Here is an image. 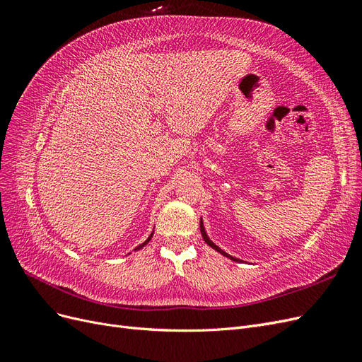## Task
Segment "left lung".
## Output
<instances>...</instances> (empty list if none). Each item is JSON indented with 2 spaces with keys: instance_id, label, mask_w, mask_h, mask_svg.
Listing matches in <instances>:
<instances>
[{
  "instance_id": "obj_1",
  "label": "left lung",
  "mask_w": 362,
  "mask_h": 362,
  "mask_svg": "<svg viewBox=\"0 0 362 362\" xmlns=\"http://www.w3.org/2000/svg\"><path fill=\"white\" fill-rule=\"evenodd\" d=\"M201 234H202V237H204V240H205V243L208 245V246H211L213 249H216L217 252H218V254H222V255H225L226 258H229V259H233V261H237V262H240V261H242V259H238V258H234V257H231V255H228L226 254V252H223L221 247H218V246H216L213 242H211V240L210 238H208V235H206V233H205V229H204V225H202V221H201Z\"/></svg>"
}]
</instances>
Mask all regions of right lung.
Listing matches in <instances>:
<instances>
[{
	"label": "right lung",
	"mask_w": 362,
	"mask_h": 362,
	"mask_svg": "<svg viewBox=\"0 0 362 362\" xmlns=\"http://www.w3.org/2000/svg\"><path fill=\"white\" fill-rule=\"evenodd\" d=\"M152 234H154V233H152ZM152 234H151V235H149V237H148V240H146V242H145V243H141V245H140V246H137V247H136V249H137V250H139V249H141V247H144V246H145V245H148V243H149V240H151V238H152Z\"/></svg>",
	"instance_id": "obj_1"
}]
</instances>
